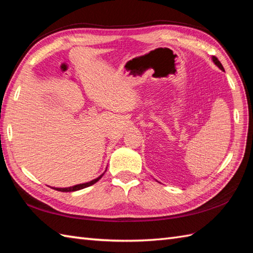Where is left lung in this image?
<instances>
[{
	"mask_svg": "<svg viewBox=\"0 0 253 253\" xmlns=\"http://www.w3.org/2000/svg\"><path fill=\"white\" fill-rule=\"evenodd\" d=\"M212 60H213V62H214V63H215V65H216L219 69H222V71H224V67H223V65L221 64V62H219V61L217 60V57L213 56V57H212Z\"/></svg>",
	"mask_w": 253,
	"mask_h": 253,
	"instance_id": "1",
	"label": "left lung"
}]
</instances>
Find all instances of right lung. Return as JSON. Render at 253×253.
Masks as SVG:
<instances>
[{
    "instance_id": "obj_1",
    "label": "right lung",
    "mask_w": 253,
    "mask_h": 253,
    "mask_svg": "<svg viewBox=\"0 0 253 253\" xmlns=\"http://www.w3.org/2000/svg\"><path fill=\"white\" fill-rule=\"evenodd\" d=\"M103 176V174L100 175L98 178H95L93 180H91L89 182H84V184H79V185H76V186H73V187H68V188H53V189H55L57 191H62V192H68V191H76V190H80V189H84V188L85 187H89L91 185L95 184L96 181H98L99 179H101V177Z\"/></svg>"
}]
</instances>
